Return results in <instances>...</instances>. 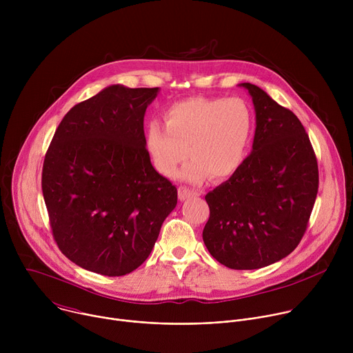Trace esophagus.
Segmentation results:
<instances>
[{
  "mask_svg": "<svg viewBox=\"0 0 353 353\" xmlns=\"http://www.w3.org/2000/svg\"><path fill=\"white\" fill-rule=\"evenodd\" d=\"M196 195H201V191L199 190H194V188H188V187H179V198L181 201L184 199H188L191 196H196Z\"/></svg>",
  "mask_w": 353,
  "mask_h": 353,
  "instance_id": "34e87169",
  "label": "esophagus"
}]
</instances>
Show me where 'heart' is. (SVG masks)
I'll list each match as a JSON object with an SVG mask.
<instances>
[{
	"mask_svg": "<svg viewBox=\"0 0 353 353\" xmlns=\"http://www.w3.org/2000/svg\"><path fill=\"white\" fill-rule=\"evenodd\" d=\"M162 116L165 125L150 121L145 135L148 155L161 174L174 176L187 154L191 159L179 176L191 183L228 179L244 163L253 116L241 99L187 97L166 106Z\"/></svg>",
	"mask_w": 353,
	"mask_h": 353,
	"instance_id": "heart-1",
	"label": "heart"
}]
</instances>
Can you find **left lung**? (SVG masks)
I'll list each match as a JSON object with an SVG mask.
<instances>
[{
    "instance_id": "8db88e82",
    "label": "left lung",
    "mask_w": 353,
    "mask_h": 353,
    "mask_svg": "<svg viewBox=\"0 0 353 353\" xmlns=\"http://www.w3.org/2000/svg\"><path fill=\"white\" fill-rule=\"evenodd\" d=\"M253 150L229 180L205 195L210 219L203 239L211 256L232 270L271 265L303 237L319 191V166L300 120L253 83Z\"/></svg>"
}]
</instances>
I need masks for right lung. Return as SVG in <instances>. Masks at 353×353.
<instances>
[{"label": "right lung", "instance_id": "1", "mask_svg": "<svg viewBox=\"0 0 353 353\" xmlns=\"http://www.w3.org/2000/svg\"><path fill=\"white\" fill-rule=\"evenodd\" d=\"M158 88L112 85L61 120L43 163L53 237L77 265L106 276L150 254L177 188L150 163L143 116Z\"/></svg>", "mask_w": 353, "mask_h": 353}]
</instances>
